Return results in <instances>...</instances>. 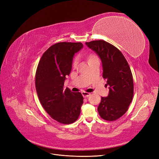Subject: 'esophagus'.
<instances>
[{"instance_id":"34e87169","label":"esophagus","mask_w":159,"mask_h":159,"mask_svg":"<svg viewBox=\"0 0 159 159\" xmlns=\"http://www.w3.org/2000/svg\"><path fill=\"white\" fill-rule=\"evenodd\" d=\"M82 95H83L84 98H86V97H89L90 95V93H86V92H82Z\"/></svg>"}]
</instances>
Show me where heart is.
I'll list each match as a JSON object with an SVG mask.
<instances>
[{"instance_id": "heart-1", "label": "heart", "mask_w": 159, "mask_h": 159, "mask_svg": "<svg viewBox=\"0 0 159 159\" xmlns=\"http://www.w3.org/2000/svg\"><path fill=\"white\" fill-rule=\"evenodd\" d=\"M93 57H95L94 56H93V55L90 56V59L93 58ZM77 63H78V59H75V61H74V62H73V65H74V66H76V65H77Z\"/></svg>"}]
</instances>
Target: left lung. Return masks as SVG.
Segmentation results:
<instances>
[{
	"label": "left lung",
	"instance_id": "left-lung-1",
	"mask_svg": "<svg viewBox=\"0 0 159 159\" xmlns=\"http://www.w3.org/2000/svg\"><path fill=\"white\" fill-rule=\"evenodd\" d=\"M86 45L99 56L107 79L109 94L102 97L98 107L102 119L114 121L124 115L134 96V80L130 67L124 56L115 46L104 40L92 41Z\"/></svg>",
	"mask_w": 159,
	"mask_h": 159
}]
</instances>
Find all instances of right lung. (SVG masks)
Here are the masks:
<instances>
[{
	"mask_svg": "<svg viewBox=\"0 0 159 159\" xmlns=\"http://www.w3.org/2000/svg\"><path fill=\"white\" fill-rule=\"evenodd\" d=\"M83 48L80 42L55 43L43 54L36 70L39 100L48 114L61 124H72L80 114L83 96L69 88L64 89V82L71 71L75 54Z\"/></svg>",
	"mask_w": 159,
	"mask_h": 159,
	"instance_id": "1",
	"label": "right lung"
}]
</instances>
